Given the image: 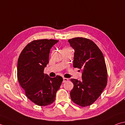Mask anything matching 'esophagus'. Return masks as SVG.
I'll use <instances>...</instances> for the list:
<instances>
[{
	"label": "esophagus",
	"instance_id": "esophagus-1",
	"mask_svg": "<svg viewBox=\"0 0 125 125\" xmlns=\"http://www.w3.org/2000/svg\"><path fill=\"white\" fill-rule=\"evenodd\" d=\"M68 81V79H67V78H63V83H65L66 82V81Z\"/></svg>",
	"mask_w": 125,
	"mask_h": 125
}]
</instances>
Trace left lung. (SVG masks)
<instances>
[{
	"instance_id": "1",
	"label": "left lung",
	"mask_w": 125,
	"mask_h": 125,
	"mask_svg": "<svg viewBox=\"0 0 125 125\" xmlns=\"http://www.w3.org/2000/svg\"><path fill=\"white\" fill-rule=\"evenodd\" d=\"M75 50L73 67L82 69V80L71 79L74 87L70 93L72 101L81 106L91 105L107 83V69L103 53L95 43L84 38L68 40Z\"/></svg>"
}]
</instances>
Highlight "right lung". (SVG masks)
Listing matches in <instances>:
<instances>
[{
	"label": "right lung",
	"instance_id": "add662e5",
	"mask_svg": "<svg viewBox=\"0 0 125 125\" xmlns=\"http://www.w3.org/2000/svg\"><path fill=\"white\" fill-rule=\"evenodd\" d=\"M58 40H33L26 45L17 62V79L28 98L38 105L47 106L55 101L63 81L61 76L50 78L44 73L50 49Z\"/></svg>",
	"mask_w": 125,
	"mask_h": 125
}]
</instances>
